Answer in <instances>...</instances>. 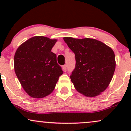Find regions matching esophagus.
Returning a JSON list of instances; mask_svg holds the SVG:
<instances>
[{"mask_svg":"<svg viewBox=\"0 0 131 131\" xmlns=\"http://www.w3.org/2000/svg\"><path fill=\"white\" fill-rule=\"evenodd\" d=\"M67 66L66 65V64H64V65L63 66V67H62V68H63V70L64 72H66V71H67Z\"/></svg>","mask_w":131,"mask_h":131,"instance_id":"obj_1","label":"esophagus"}]
</instances>
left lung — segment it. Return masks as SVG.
Here are the masks:
<instances>
[{
	"label": "left lung",
	"instance_id": "obj_1",
	"mask_svg": "<svg viewBox=\"0 0 131 131\" xmlns=\"http://www.w3.org/2000/svg\"><path fill=\"white\" fill-rule=\"evenodd\" d=\"M63 40L75 54L76 67L70 78L76 91L88 97L101 94L115 73L113 50L95 39L64 37Z\"/></svg>",
	"mask_w": 131,
	"mask_h": 131
}]
</instances>
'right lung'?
Returning a JSON list of instances; mask_svg holds the SVG:
<instances>
[{
	"label": "right lung",
	"mask_w": 131,
	"mask_h": 131,
	"mask_svg": "<svg viewBox=\"0 0 131 131\" xmlns=\"http://www.w3.org/2000/svg\"><path fill=\"white\" fill-rule=\"evenodd\" d=\"M57 39L44 36L29 38L18 47L14 56V70L25 91L34 99L43 98L53 92L63 74L51 52Z\"/></svg>",
	"instance_id": "obj_1"
}]
</instances>
